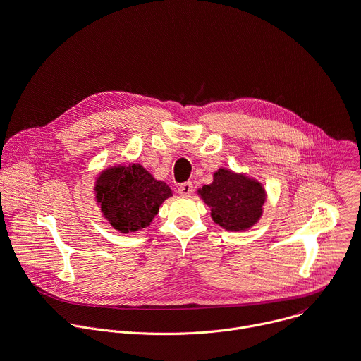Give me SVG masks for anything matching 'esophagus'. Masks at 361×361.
Instances as JSON below:
<instances>
[{"instance_id": "obj_1", "label": "esophagus", "mask_w": 361, "mask_h": 361, "mask_svg": "<svg viewBox=\"0 0 361 361\" xmlns=\"http://www.w3.org/2000/svg\"><path fill=\"white\" fill-rule=\"evenodd\" d=\"M178 192L184 197H190L192 194V183L187 181V183H183L180 187H178Z\"/></svg>"}]
</instances>
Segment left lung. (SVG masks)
<instances>
[{
  "instance_id": "8db88e82",
  "label": "left lung",
  "mask_w": 361,
  "mask_h": 361,
  "mask_svg": "<svg viewBox=\"0 0 361 361\" xmlns=\"http://www.w3.org/2000/svg\"><path fill=\"white\" fill-rule=\"evenodd\" d=\"M198 194L211 208L214 222L226 231H246L263 215L266 190L242 173L219 169L214 181L200 188Z\"/></svg>"
}]
</instances>
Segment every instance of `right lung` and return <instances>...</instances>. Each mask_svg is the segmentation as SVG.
<instances>
[{
  "instance_id": "1",
  "label": "right lung",
  "mask_w": 361,
  "mask_h": 361,
  "mask_svg": "<svg viewBox=\"0 0 361 361\" xmlns=\"http://www.w3.org/2000/svg\"><path fill=\"white\" fill-rule=\"evenodd\" d=\"M94 191L104 218L121 233L149 226L164 200L173 195L164 181L156 180L137 163L104 170Z\"/></svg>"
}]
</instances>
